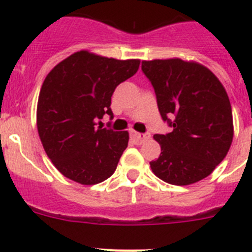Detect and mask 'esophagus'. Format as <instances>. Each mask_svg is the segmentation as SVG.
Instances as JSON below:
<instances>
[{
	"label": "esophagus",
	"mask_w": 252,
	"mask_h": 252,
	"mask_svg": "<svg viewBox=\"0 0 252 252\" xmlns=\"http://www.w3.org/2000/svg\"><path fill=\"white\" fill-rule=\"evenodd\" d=\"M131 137L135 140L136 144H142L144 141L149 140L150 135H148V133H140V132H136V131H131Z\"/></svg>",
	"instance_id": "esophagus-1"
}]
</instances>
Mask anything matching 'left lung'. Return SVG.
I'll return each mask as SVG.
<instances>
[{
	"instance_id": "left-lung-1",
	"label": "left lung",
	"mask_w": 252,
	"mask_h": 252,
	"mask_svg": "<svg viewBox=\"0 0 252 252\" xmlns=\"http://www.w3.org/2000/svg\"><path fill=\"white\" fill-rule=\"evenodd\" d=\"M141 68L155 90L162 120L173 126L166 135H154L161 153L150 161L151 170L169 184L197 183L215 170L232 144L226 90L207 66L193 60H144Z\"/></svg>"
}]
</instances>
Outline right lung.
<instances>
[{"instance_id": "add662e5", "label": "right lung", "mask_w": 252, "mask_h": 252, "mask_svg": "<svg viewBox=\"0 0 252 252\" xmlns=\"http://www.w3.org/2000/svg\"><path fill=\"white\" fill-rule=\"evenodd\" d=\"M139 66V59L119 60L81 50L48 73L37 99V132L46 155L64 177L93 186L115 173L128 132L95 127V120L112 116L113 91Z\"/></svg>"}]
</instances>
